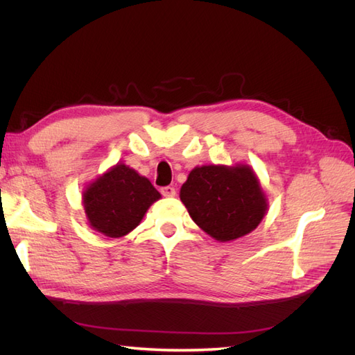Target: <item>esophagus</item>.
I'll list each match as a JSON object with an SVG mask.
<instances>
[{"label": "esophagus", "mask_w": 355, "mask_h": 355, "mask_svg": "<svg viewBox=\"0 0 355 355\" xmlns=\"http://www.w3.org/2000/svg\"><path fill=\"white\" fill-rule=\"evenodd\" d=\"M161 194H163L164 197H175L176 196V189L173 187H163L161 188Z\"/></svg>", "instance_id": "obj_1"}]
</instances>
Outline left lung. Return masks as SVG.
<instances>
[{"label": "left lung", "instance_id": "left-lung-1", "mask_svg": "<svg viewBox=\"0 0 355 355\" xmlns=\"http://www.w3.org/2000/svg\"><path fill=\"white\" fill-rule=\"evenodd\" d=\"M180 200L192 220L218 241L252 232L266 211V198L249 166L196 167L180 188Z\"/></svg>", "mask_w": 355, "mask_h": 355}]
</instances>
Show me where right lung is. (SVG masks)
Masks as SVG:
<instances>
[{"label": "right lung", "mask_w": 355, "mask_h": 355, "mask_svg": "<svg viewBox=\"0 0 355 355\" xmlns=\"http://www.w3.org/2000/svg\"><path fill=\"white\" fill-rule=\"evenodd\" d=\"M84 210L92 228L118 239L135 230L161 196L151 182L116 164L84 191Z\"/></svg>", "instance_id": "obj_1"}]
</instances>
